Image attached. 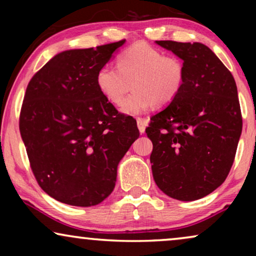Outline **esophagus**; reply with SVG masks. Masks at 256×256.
<instances>
[{
    "instance_id": "34e87169",
    "label": "esophagus",
    "mask_w": 256,
    "mask_h": 256,
    "mask_svg": "<svg viewBox=\"0 0 256 256\" xmlns=\"http://www.w3.org/2000/svg\"><path fill=\"white\" fill-rule=\"evenodd\" d=\"M136 122H138V128L140 132H141V134H143V132H146V121L144 120V118H136Z\"/></svg>"
}]
</instances>
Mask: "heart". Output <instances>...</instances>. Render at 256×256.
Segmentation results:
<instances>
[{
  "instance_id": "b5f03b06",
  "label": "heart",
  "mask_w": 256,
  "mask_h": 256,
  "mask_svg": "<svg viewBox=\"0 0 256 256\" xmlns=\"http://www.w3.org/2000/svg\"><path fill=\"white\" fill-rule=\"evenodd\" d=\"M118 68L102 65L96 76V87L104 99L113 104H121V110L138 115L154 106L170 104L183 90L185 64L177 56H166L162 51L138 42L118 56Z\"/></svg>"
}]
</instances>
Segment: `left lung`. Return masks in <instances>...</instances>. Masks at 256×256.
I'll return each instance as SVG.
<instances>
[{
    "instance_id": "left-lung-1",
    "label": "left lung",
    "mask_w": 256,
    "mask_h": 256,
    "mask_svg": "<svg viewBox=\"0 0 256 256\" xmlns=\"http://www.w3.org/2000/svg\"><path fill=\"white\" fill-rule=\"evenodd\" d=\"M185 64L178 96L154 115L146 135L157 186L169 197L191 202L225 182L242 130L236 84L232 73L202 43L156 40Z\"/></svg>"
}]
</instances>
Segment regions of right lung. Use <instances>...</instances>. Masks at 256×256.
<instances>
[{
    "instance_id": "add662e5",
    "label": "right lung",
    "mask_w": 256,
    "mask_h": 256,
    "mask_svg": "<svg viewBox=\"0 0 256 256\" xmlns=\"http://www.w3.org/2000/svg\"><path fill=\"white\" fill-rule=\"evenodd\" d=\"M124 40L62 51L26 87L20 132L44 192L68 205H98L114 190L118 166L138 138L136 121L118 113L96 87L98 70Z\"/></svg>"
}]
</instances>
